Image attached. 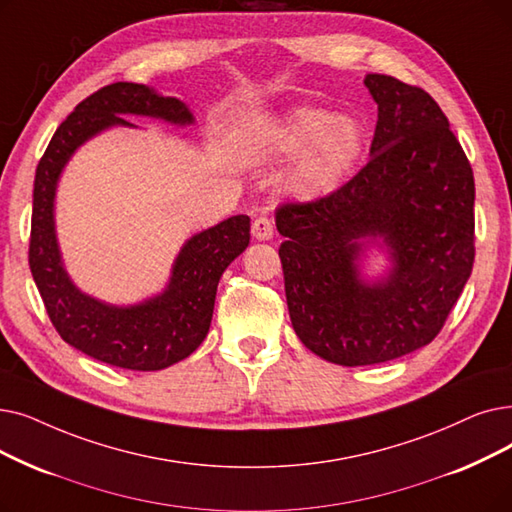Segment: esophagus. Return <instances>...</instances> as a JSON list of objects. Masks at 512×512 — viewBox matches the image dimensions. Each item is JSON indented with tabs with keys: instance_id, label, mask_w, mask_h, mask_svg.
I'll return each mask as SVG.
<instances>
[{
	"instance_id": "esophagus-1",
	"label": "esophagus",
	"mask_w": 512,
	"mask_h": 512,
	"mask_svg": "<svg viewBox=\"0 0 512 512\" xmlns=\"http://www.w3.org/2000/svg\"><path fill=\"white\" fill-rule=\"evenodd\" d=\"M251 230H253L255 240L265 242V240H272L274 238V226H272V221L268 217H257L253 221V228Z\"/></svg>"
}]
</instances>
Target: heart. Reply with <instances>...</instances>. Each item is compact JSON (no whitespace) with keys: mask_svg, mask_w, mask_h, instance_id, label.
Here are the masks:
<instances>
[{"mask_svg":"<svg viewBox=\"0 0 512 512\" xmlns=\"http://www.w3.org/2000/svg\"><path fill=\"white\" fill-rule=\"evenodd\" d=\"M366 133L358 119L316 106H297L263 129L257 157L270 163L293 159L286 188L301 201L337 192L362 161Z\"/></svg>","mask_w":512,"mask_h":512,"instance_id":"obj_1","label":"heart"}]
</instances>
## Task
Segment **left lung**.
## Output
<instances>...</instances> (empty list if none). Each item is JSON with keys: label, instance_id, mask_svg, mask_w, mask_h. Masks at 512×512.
Wrapping results in <instances>:
<instances>
[{"label": "left lung", "instance_id": "left-lung-1", "mask_svg": "<svg viewBox=\"0 0 512 512\" xmlns=\"http://www.w3.org/2000/svg\"><path fill=\"white\" fill-rule=\"evenodd\" d=\"M379 106L368 165L341 190L276 211L288 314L301 343L339 366L429 345L475 259V180L437 102L389 75H366ZM372 248L390 265L366 277Z\"/></svg>", "mask_w": 512, "mask_h": 512}]
</instances>
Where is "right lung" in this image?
<instances>
[{
    "label": "right lung",
    "instance_id": "1",
    "mask_svg": "<svg viewBox=\"0 0 512 512\" xmlns=\"http://www.w3.org/2000/svg\"><path fill=\"white\" fill-rule=\"evenodd\" d=\"M127 115L175 127L194 125L186 102L140 83L119 81L85 98L56 129L37 165L29 265L48 316L66 343L104 364L150 372L188 358L205 341L219 278L249 247L251 219L234 215L190 236L159 295L133 305H113L83 293L64 268L56 236L58 182L85 142L113 127L138 129Z\"/></svg>",
    "mask_w": 512,
    "mask_h": 512
}]
</instances>
